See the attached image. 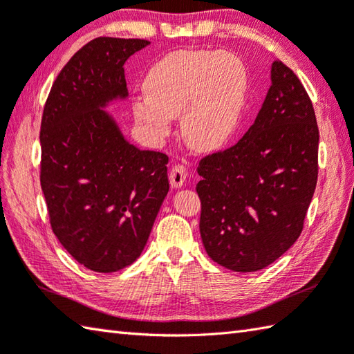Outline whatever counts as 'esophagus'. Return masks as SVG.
Listing matches in <instances>:
<instances>
[{"label": "esophagus", "instance_id": "obj_1", "mask_svg": "<svg viewBox=\"0 0 354 354\" xmlns=\"http://www.w3.org/2000/svg\"><path fill=\"white\" fill-rule=\"evenodd\" d=\"M170 184L173 189H181V187L185 184V179H187V171L185 167L181 164H175L170 170Z\"/></svg>", "mask_w": 354, "mask_h": 354}]
</instances>
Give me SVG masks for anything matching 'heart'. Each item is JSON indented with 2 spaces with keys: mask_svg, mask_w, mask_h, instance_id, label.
I'll list each match as a JSON object with an SVG mask.
<instances>
[{
  "mask_svg": "<svg viewBox=\"0 0 354 354\" xmlns=\"http://www.w3.org/2000/svg\"><path fill=\"white\" fill-rule=\"evenodd\" d=\"M142 88L145 98L133 104V116L150 140H165L179 115L184 141L193 150L210 153L236 135L248 72L230 52L178 50L150 67Z\"/></svg>",
  "mask_w": 354,
  "mask_h": 354,
  "instance_id": "obj_1",
  "label": "heart"
}]
</instances>
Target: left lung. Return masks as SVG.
<instances>
[{
  "mask_svg": "<svg viewBox=\"0 0 354 354\" xmlns=\"http://www.w3.org/2000/svg\"><path fill=\"white\" fill-rule=\"evenodd\" d=\"M270 80L244 138L198 165L204 248L239 273L266 268L295 244L317 181L319 131L306 88L279 59Z\"/></svg>",
  "mask_w": 354,
  "mask_h": 354,
  "instance_id": "left-lung-1",
  "label": "left lung"
}]
</instances>
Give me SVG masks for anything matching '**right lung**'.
Here are the masks:
<instances>
[{"mask_svg":"<svg viewBox=\"0 0 354 354\" xmlns=\"http://www.w3.org/2000/svg\"><path fill=\"white\" fill-rule=\"evenodd\" d=\"M150 43L96 38L55 80L41 121V189L55 236L88 270L140 258L169 193V158L140 150L107 109L129 98L126 61Z\"/></svg>","mask_w":354,"mask_h":354,"instance_id":"obj_1","label":"right lung"}]
</instances>
